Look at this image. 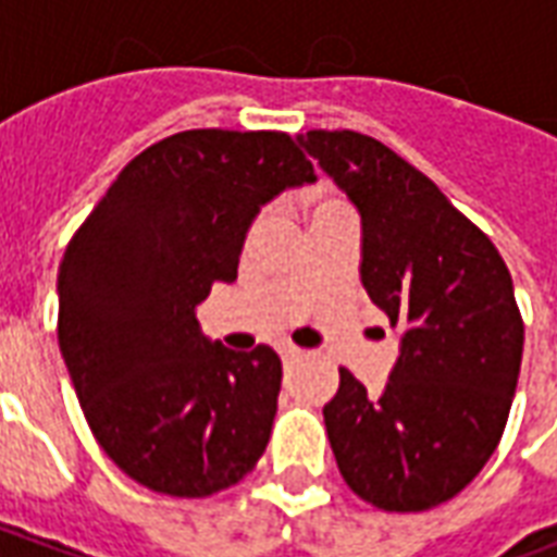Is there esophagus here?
I'll use <instances>...</instances> for the list:
<instances>
[{
  "instance_id": "obj_1",
  "label": "esophagus",
  "mask_w": 557,
  "mask_h": 557,
  "mask_svg": "<svg viewBox=\"0 0 557 557\" xmlns=\"http://www.w3.org/2000/svg\"><path fill=\"white\" fill-rule=\"evenodd\" d=\"M280 355H283V361L292 363V361H298V358H301L304 351H301V349H295V346H286V349H280Z\"/></svg>"
}]
</instances>
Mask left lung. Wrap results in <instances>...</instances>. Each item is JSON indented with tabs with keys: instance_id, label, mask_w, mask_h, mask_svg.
Wrapping results in <instances>:
<instances>
[{
	"instance_id": "8db88e82",
	"label": "left lung",
	"mask_w": 557,
	"mask_h": 557,
	"mask_svg": "<svg viewBox=\"0 0 557 557\" xmlns=\"http://www.w3.org/2000/svg\"><path fill=\"white\" fill-rule=\"evenodd\" d=\"M298 139L361 211L363 289L403 327L379 397L339 370L322 409L331 450L358 498L423 513L466 490L502 442L525 343L513 280L490 235L385 143Z\"/></svg>"
}]
</instances>
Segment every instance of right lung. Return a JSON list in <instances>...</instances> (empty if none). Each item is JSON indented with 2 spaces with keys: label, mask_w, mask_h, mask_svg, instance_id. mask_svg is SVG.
<instances>
[{
  "label": "right lung",
  "mask_w": 557,
  "mask_h": 557,
  "mask_svg": "<svg viewBox=\"0 0 557 557\" xmlns=\"http://www.w3.org/2000/svg\"><path fill=\"white\" fill-rule=\"evenodd\" d=\"M313 178L283 131H182L131 160L67 242L59 349L91 435L139 486L208 498L265 454L280 355L208 343L196 304L238 277L259 206Z\"/></svg>",
  "instance_id": "1"
}]
</instances>
